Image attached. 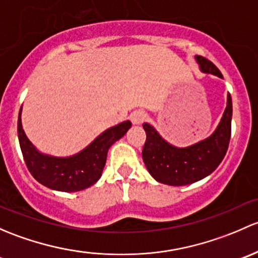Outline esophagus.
Listing matches in <instances>:
<instances>
[{
  "label": "esophagus",
  "mask_w": 258,
  "mask_h": 258,
  "mask_svg": "<svg viewBox=\"0 0 258 258\" xmlns=\"http://www.w3.org/2000/svg\"><path fill=\"white\" fill-rule=\"evenodd\" d=\"M148 114L144 110H135L130 114V120L133 124H140L147 119Z\"/></svg>",
  "instance_id": "obj_1"
}]
</instances>
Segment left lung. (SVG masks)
Instances as JSON below:
<instances>
[{"mask_svg": "<svg viewBox=\"0 0 258 258\" xmlns=\"http://www.w3.org/2000/svg\"><path fill=\"white\" fill-rule=\"evenodd\" d=\"M200 71L222 78L216 66L201 55H196ZM232 100L227 94L226 109L215 132L206 139L190 147L177 148L166 142L149 123L143 124L147 142L143 148V160L156 181L171 186L192 184L209 176L220 165L226 154L231 137Z\"/></svg>", "mask_w": 258, "mask_h": 258, "instance_id": "8db88e82", "label": "left lung"}]
</instances>
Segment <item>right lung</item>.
Listing matches in <instances>:
<instances>
[{
    "label": "right lung",
    "mask_w": 258,
    "mask_h": 258,
    "mask_svg": "<svg viewBox=\"0 0 258 258\" xmlns=\"http://www.w3.org/2000/svg\"><path fill=\"white\" fill-rule=\"evenodd\" d=\"M21 111L22 109L18 115L17 132L26 165L37 181L52 190L64 192L81 191L95 184L102 176L109 148L132 126L129 120L123 121L98 135L79 153L59 158L37 150L22 128Z\"/></svg>",
    "instance_id": "obj_1"
}]
</instances>
